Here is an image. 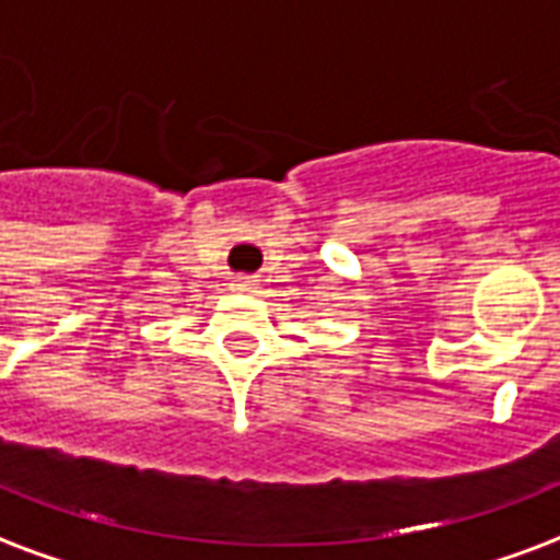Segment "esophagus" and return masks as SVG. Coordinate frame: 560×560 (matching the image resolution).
Instances as JSON below:
<instances>
[{
  "label": "esophagus",
  "mask_w": 560,
  "mask_h": 560,
  "mask_svg": "<svg viewBox=\"0 0 560 560\" xmlns=\"http://www.w3.org/2000/svg\"><path fill=\"white\" fill-rule=\"evenodd\" d=\"M234 288H237V291H252V288H255V281H252V279H237V284H234Z\"/></svg>",
  "instance_id": "esophagus-1"
}]
</instances>
